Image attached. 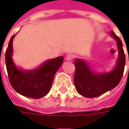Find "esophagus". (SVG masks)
<instances>
[{
	"label": "esophagus",
	"instance_id": "esophagus-1",
	"mask_svg": "<svg viewBox=\"0 0 129 129\" xmlns=\"http://www.w3.org/2000/svg\"><path fill=\"white\" fill-rule=\"evenodd\" d=\"M75 58V55L72 54H68L66 57H65V59L67 61H72Z\"/></svg>",
	"mask_w": 129,
	"mask_h": 129
}]
</instances>
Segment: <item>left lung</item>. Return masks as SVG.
I'll use <instances>...</instances> for the list:
<instances>
[{
	"label": "left lung",
	"mask_w": 129,
	"mask_h": 129,
	"mask_svg": "<svg viewBox=\"0 0 129 129\" xmlns=\"http://www.w3.org/2000/svg\"><path fill=\"white\" fill-rule=\"evenodd\" d=\"M110 35L116 41L118 57L116 64L111 72H93L85 60L76 59L74 64L76 70L74 76V83L77 92L86 98L100 96L113 90L120 82L123 77L126 63V57L123 49L121 40L113 31Z\"/></svg>",
	"instance_id": "left-lung-1"
}]
</instances>
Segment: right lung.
Listing matches in <instances>:
<instances>
[{
    "label": "right lung",
    "instance_id": "1",
    "mask_svg": "<svg viewBox=\"0 0 129 129\" xmlns=\"http://www.w3.org/2000/svg\"><path fill=\"white\" fill-rule=\"evenodd\" d=\"M16 34L11 38L6 52V64L10 83L16 91L23 96L41 98L50 90L54 75L62 64L64 58L60 56L49 59L31 70L18 68L12 59L13 40Z\"/></svg>",
    "mask_w": 129,
    "mask_h": 129
}]
</instances>
